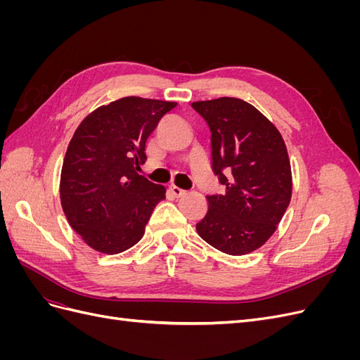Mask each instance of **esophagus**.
<instances>
[{
  "label": "esophagus",
  "instance_id": "1",
  "mask_svg": "<svg viewBox=\"0 0 360 360\" xmlns=\"http://www.w3.org/2000/svg\"><path fill=\"white\" fill-rule=\"evenodd\" d=\"M169 191L172 192V195H174V197H176V198H180V197H183L184 193H186V191H183V189L179 188V186H174V184L169 188Z\"/></svg>",
  "mask_w": 360,
  "mask_h": 360
}]
</instances>
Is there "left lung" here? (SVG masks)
Listing matches in <instances>:
<instances>
[{
	"label": "left lung",
	"instance_id": "8db88e82",
	"mask_svg": "<svg viewBox=\"0 0 360 360\" xmlns=\"http://www.w3.org/2000/svg\"><path fill=\"white\" fill-rule=\"evenodd\" d=\"M212 132V168L224 193L207 195L197 224L202 240L228 255H246L276 231L291 200L287 147L275 124L255 106L219 97L193 102Z\"/></svg>",
	"mask_w": 360,
	"mask_h": 360
}]
</instances>
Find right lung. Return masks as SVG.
Segmentation results:
<instances>
[{
	"mask_svg": "<svg viewBox=\"0 0 360 360\" xmlns=\"http://www.w3.org/2000/svg\"><path fill=\"white\" fill-rule=\"evenodd\" d=\"M176 102L130 96L86 115L64 156L60 200L73 230L97 252L136 245L167 189L139 176L146 141Z\"/></svg>",
	"mask_w": 360,
	"mask_h": 360,
	"instance_id": "obj_1",
	"label": "right lung"
}]
</instances>
